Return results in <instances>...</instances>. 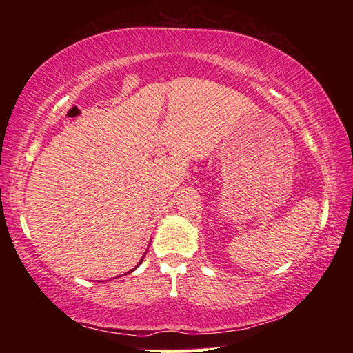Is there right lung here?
Returning a JSON list of instances; mask_svg holds the SVG:
<instances>
[{
	"instance_id": "right-lung-1",
	"label": "right lung",
	"mask_w": 353,
	"mask_h": 353,
	"mask_svg": "<svg viewBox=\"0 0 353 353\" xmlns=\"http://www.w3.org/2000/svg\"><path fill=\"white\" fill-rule=\"evenodd\" d=\"M141 261H143V259H141ZM141 261H140V263H141ZM140 263H139V265H140ZM139 265H137V266H139ZM137 266H135V268H137ZM135 268H134V270H135ZM134 270H132V271H134ZM132 271H130V272H132Z\"/></svg>"
}]
</instances>
